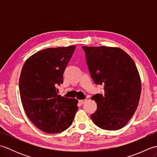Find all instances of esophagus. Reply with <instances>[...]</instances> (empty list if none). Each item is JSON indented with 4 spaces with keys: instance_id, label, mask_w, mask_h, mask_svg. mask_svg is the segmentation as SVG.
<instances>
[{
    "instance_id": "esophagus-1",
    "label": "esophagus",
    "mask_w": 157,
    "mask_h": 157,
    "mask_svg": "<svg viewBox=\"0 0 157 157\" xmlns=\"http://www.w3.org/2000/svg\"><path fill=\"white\" fill-rule=\"evenodd\" d=\"M86 102V99H83V100H79V102L80 103L81 105H82V104H84V103H85Z\"/></svg>"
}]
</instances>
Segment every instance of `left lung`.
<instances>
[{
  "label": "left lung",
  "instance_id": "1",
  "mask_svg": "<svg viewBox=\"0 0 157 157\" xmlns=\"http://www.w3.org/2000/svg\"><path fill=\"white\" fill-rule=\"evenodd\" d=\"M94 83L103 85L104 94L94 95L97 109L90 115L96 125L106 130L124 127L138 107L141 80L130 56L119 48L82 46Z\"/></svg>",
  "mask_w": 157,
  "mask_h": 157
}]
</instances>
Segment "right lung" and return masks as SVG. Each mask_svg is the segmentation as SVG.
<instances>
[{
	"label": "right lung",
	"instance_id": "obj_1",
	"mask_svg": "<svg viewBox=\"0 0 157 157\" xmlns=\"http://www.w3.org/2000/svg\"><path fill=\"white\" fill-rule=\"evenodd\" d=\"M76 46L49 48L38 51L24 63L19 92L29 120L48 134L63 132L71 125L78 107L76 99L58 95L63 73Z\"/></svg>",
	"mask_w": 157,
	"mask_h": 157
}]
</instances>
